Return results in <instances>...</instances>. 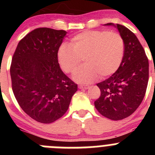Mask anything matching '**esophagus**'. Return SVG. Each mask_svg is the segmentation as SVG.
Listing matches in <instances>:
<instances>
[{
	"mask_svg": "<svg viewBox=\"0 0 155 155\" xmlns=\"http://www.w3.org/2000/svg\"><path fill=\"white\" fill-rule=\"evenodd\" d=\"M89 87L88 85H81L79 86V88L80 89H87Z\"/></svg>",
	"mask_w": 155,
	"mask_h": 155,
	"instance_id": "34e87169",
	"label": "esophagus"
}]
</instances>
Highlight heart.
I'll return each mask as SVG.
<instances>
[{
    "instance_id": "obj_1",
    "label": "heart",
    "mask_w": 155,
    "mask_h": 155,
    "mask_svg": "<svg viewBox=\"0 0 155 155\" xmlns=\"http://www.w3.org/2000/svg\"><path fill=\"white\" fill-rule=\"evenodd\" d=\"M124 54V43L118 33L107 31H87L71 39L70 45L63 43L57 51V60L64 73L74 71L81 58L85 64L73 74V80L90 84L101 75L107 77L119 68Z\"/></svg>"
}]
</instances>
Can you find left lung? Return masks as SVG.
<instances>
[{"label":"left lung","instance_id":"8db88e82","mask_svg":"<svg viewBox=\"0 0 155 155\" xmlns=\"http://www.w3.org/2000/svg\"><path fill=\"white\" fill-rule=\"evenodd\" d=\"M116 28L124 43V54L118 70L109 79L97 84L101 90L95 108L114 121L132 115L144 98L148 82V59L135 34L121 25L107 23Z\"/></svg>","mask_w":155,"mask_h":155}]
</instances>
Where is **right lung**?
I'll use <instances>...</instances> for the list:
<instances>
[{
  "label": "right lung",
  "instance_id": "1",
  "mask_svg": "<svg viewBox=\"0 0 155 155\" xmlns=\"http://www.w3.org/2000/svg\"><path fill=\"white\" fill-rule=\"evenodd\" d=\"M66 34L64 30L34 29L20 40L12 56L14 96L28 115L43 124L63 116L77 91L57 60L58 48Z\"/></svg>",
  "mask_w": 155,
  "mask_h": 155
}]
</instances>
